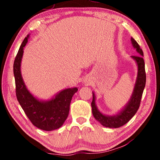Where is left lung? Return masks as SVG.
<instances>
[{"label": "left lung", "mask_w": 160, "mask_h": 160, "mask_svg": "<svg viewBox=\"0 0 160 160\" xmlns=\"http://www.w3.org/2000/svg\"><path fill=\"white\" fill-rule=\"evenodd\" d=\"M131 44L132 47L136 50L137 53L140 56H132V59H133L136 63L138 67V72L136 80H135L133 90H132L131 98L126 104L119 112L113 115H107L100 112L96 104L95 94L92 92V112L94 118L102 124L103 126L107 128H116L125 125L126 123L131 120L132 116L136 113L138 109L140 107V100L142 95L143 90L145 87L146 82V74L145 70V62L143 60V52L137 42L131 38Z\"/></svg>", "instance_id": "obj_1"}]
</instances>
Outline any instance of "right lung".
Segmentation results:
<instances>
[{"mask_svg": "<svg viewBox=\"0 0 160 160\" xmlns=\"http://www.w3.org/2000/svg\"><path fill=\"white\" fill-rule=\"evenodd\" d=\"M29 35L28 34L22 43L13 65L16 96L21 107L34 126L43 131H54L63 125L68 116L72 97L78 89L77 87L66 88L45 100L39 99L29 92L21 73L23 50L28 42Z\"/></svg>", "mask_w": 160, "mask_h": 160, "instance_id": "obj_1", "label": "right lung"}]
</instances>
